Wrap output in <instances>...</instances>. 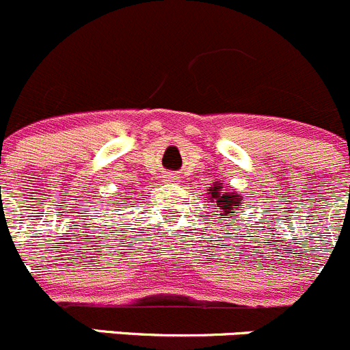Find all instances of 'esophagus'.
<instances>
[{
	"instance_id": "obj_1",
	"label": "esophagus",
	"mask_w": 350,
	"mask_h": 350,
	"mask_svg": "<svg viewBox=\"0 0 350 350\" xmlns=\"http://www.w3.org/2000/svg\"><path fill=\"white\" fill-rule=\"evenodd\" d=\"M163 180H165V182H177L178 177H177V175H173V173H168V175H165V177H163Z\"/></svg>"
}]
</instances>
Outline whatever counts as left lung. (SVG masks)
Listing matches in <instances>:
<instances>
[{"mask_svg": "<svg viewBox=\"0 0 350 350\" xmlns=\"http://www.w3.org/2000/svg\"><path fill=\"white\" fill-rule=\"evenodd\" d=\"M208 199L211 202V206L215 209H218L221 213V218H230L232 213L237 215L239 208L242 206V196L239 192H232L227 191V189H223L221 184L215 182L211 189H208Z\"/></svg>", "mask_w": 350, "mask_h": 350, "instance_id": "obj_1", "label": "left lung"}]
</instances>
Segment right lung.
<instances>
[{
    "label": "right lung",
    "instance_id": "obj_1",
    "mask_svg": "<svg viewBox=\"0 0 350 350\" xmlns=\"http://www.w3.org/2000/svg\"><path fill=\"white\" fill-rule=\"evenodd\" d=\"M118 204H120V202H118Z\"/></svg>",
    "mask_w": 350,
    "mask_h": 350
}]
</instances>
